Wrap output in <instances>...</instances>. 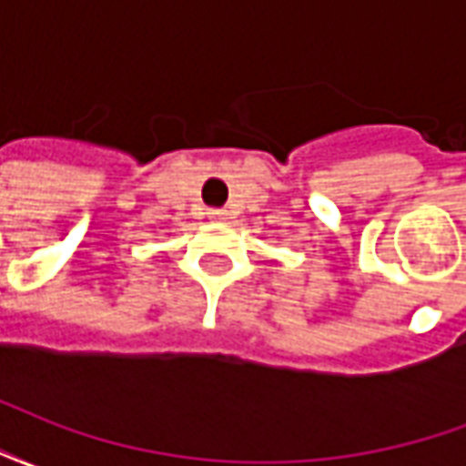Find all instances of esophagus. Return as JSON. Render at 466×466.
<instances>
[{
    "label": "esophagus",
    "instance_id": "obj_1",
    "mask_svg": "<svg viewBox=\"0 0 466 466\" xmlns=\"http://www.w3.org/2000/svg\"><path fill=\"white\" fill-rule=\"evenodd\" d=\"M209 219H212V222H222L224 212H219V209H212V212H209Z\"/></svg>",
    "mask_w": 466,
    "mask_h": 466
}]
</instances>
